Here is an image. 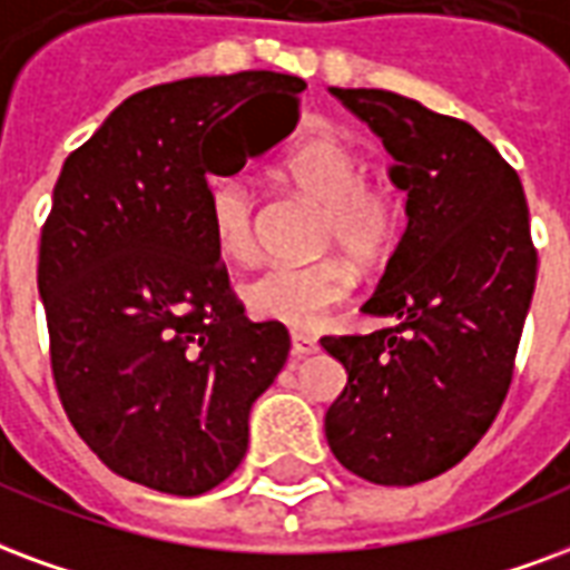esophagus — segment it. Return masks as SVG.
<instances>
[{
	"label": "esophagus",
	"mask_w": 570,
	"mask_h": 570,
	"mask_svg": "<svg viewBox=\"0 0 570 570\" xmlns=\"http://www.w3.org/2000/svg\"><path fill=\"white\" fill-rule=\"evenodd\" d=\"M318 352V343H315L313 336L306 334H291V358L294 361H303L309 358Z\"/></svg>",
	"instance_id": "esophagus-1"
}]
</instances>
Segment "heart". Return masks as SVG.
<instances>
[{"label": "heart", "instance_id": "b5f03b06", "mask_svg": "<svg viewBox=\"0 0 570 570\" xmlns=\"http://www.w3.org/2000/svg\"><path fill=\"white\" fill-rule=\"evenodd\" d=\"M291 188L322 206L318 248L371 267L392 252L401 230V199L392 188L364 181V164L348 145L318 136L294 145L282 164ZM215 245L224 257L248 264L255 257V194L243 178H218L209 190ZM352 269L340 257L301 267H269L243 285V303L261 322L291 331H315L348 297Z\"/></svg>", "mask_w": 570, "mask_h": 570}]
</instances>
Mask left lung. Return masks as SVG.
Instances as JSON below:
<instances>
[{
  "mask_svg": "<svg viewBox=\"0 0 570 570\" xmlns=\"http://www.w3.org/2000/svg\"><path fill=\"white\" fill-rule=\"evenodd\" d=\"M331 94L394 157L410 222L361 306L389 325L322 340L348 373L325 438L346 471L413 485L459 464L504 404L538 279L529 203L471 124L392 90Z\"/></svg>",
  "mask_w": 570,
  "mask_h": 570,
  "instance_id": "obj_1",
  "label": "left lung"
}]
</instances>
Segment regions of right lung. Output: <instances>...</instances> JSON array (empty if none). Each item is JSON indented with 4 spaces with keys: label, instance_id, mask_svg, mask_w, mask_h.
Segmentation results:
<instances>
[{
    "label": "right lung",
    "instance_id": "1",
    "mask_svg": "<svg viewBox=\"0 0 570 570\" xmlns=\"http://www.w3.org/2000/svg\"><path fill=\"white\" fill-rule=\"evenodd\" d=\"M303 87L279 72L148 87L66 157L39 245L51 367L75 431L124 480L203 495L248 450L291 340L234 297L209 178L288 139Z\"/></svg>",
    "mask_w": 570,
    "mask_h": 570
}]
</instances>
